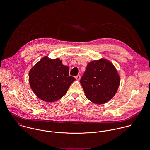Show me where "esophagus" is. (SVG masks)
<instances>
[{"label": "esophagus", "instance_id": "1", "mask_svg": "<svg viewBox=\"0 0 150 150\" xmlns=\"http://www.w3.org/2000/svg\"><path fill=\"white\" fill-rule=\"evenodd\" d=\"M80 79H81V76H80L78 75V76H76V79L77 80H80Z\"/></svg>", "mask_w": 150, "mask_h": 150}]
</instances>
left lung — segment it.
I'll return each mask as SVG.
<instances>
[{
  "instance_id": "1",
  "label": "left lung",
  "mask_w": 150,
  "mask_h": 150,
  "mask_svg": "<svg viewBox=\"0 0 150 150\" xmlns=\"http://www.w3.org/2000/svg\"><path fill=\"white\" fill-rule=\"evenodd\" d=\"M120 80L113 64L107 59L101 58L88 64L80 83L88 100L96 104H103L116 95Z\"/></svg>"
}]
</instances>
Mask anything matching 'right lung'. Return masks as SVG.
<instances>
[{"label":"right lung","instance_id":"1","mask_svg":"<svg viewBox=\"0 0 150 150\" xmlns=\"http://www.w3.org/2000/svg\"><path fill=\"white\" fill-rule=\"evenodd\" d=\"M68 66L62 60L45 56L28 73L30 87L41 100L49 103L55 101L65 95L75 78L70 76Z\"/></svg>","mask_w":150,"mask_h":150}]
</instances>
